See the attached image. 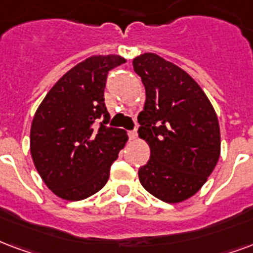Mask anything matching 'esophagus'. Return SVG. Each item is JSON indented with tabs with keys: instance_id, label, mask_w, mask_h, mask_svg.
Listing matches in <instances>:
<instances>
[{
	"instance_id": "1",
	"label": "esophagus",
	"mask_w": 253,
	"mask_h": 253,
	"mask_svg": "<svg viewBox=\"0 0 253 253\" xmlns=\"http://www.w3.org/2000/svg\"><path fill=\"white\" fill-rule=\"evenodd\" d=\"M128 138H130L131 141H135L136 138H138V132H136V130H131V131H128Z\"/></svg>"
}]
</instances>
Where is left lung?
Instances as JSON below:
<instances>
[{
	"label": "left lung",
	"instance_id": "left-lung-1",
	"mask_svg": "<svg viewBox=\"0 0 253 253\" xmlns=\"http://www.w3.org/2000/svg\"><path fill=\"white\" fill-rule=\"evenodd\" d=\"M146 89L139 138L150 160L138 170L142 186L165 203L188 200L201 189L220 158L214 108L192 76L155 53L132 61Z\"/></svg>",
	"mask_w": 253,
	"mask_h": 253
}]
</instances>
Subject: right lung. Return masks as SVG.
I'll list each match as a JSON object with an SVG mask.
<instances>
[{"label": "right lung", "instance_id": "1", "mask_svg": "<svg viewBox=\"0 0 253 253\" xmlns=\"http://www.w3.org/2000/svg\"><path fill=\"white\" fill-rule=\"evenodd\" d=\"M126 60L92 56L75 65L46 93L31 127V154L48 188L68 201H80L106 185L110 168L127 134L108 127L104 104L108 72Z\"/></svg>", "mask_w": 253, "mask_h": 253}]
</instances>
